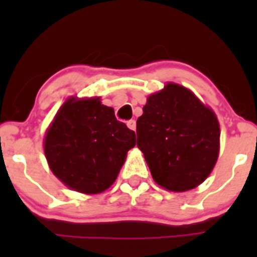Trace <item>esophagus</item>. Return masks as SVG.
<instances>
[{
	"label": "esophagus",
	"mask_w": 257,
	"mask_h": 257,
	"mask_svg": "<svg viewBox=\"0 0 257 257\" xmlns=\"http://www.w3.org/2000/svg\"><path fill=\"white\" fill-rule=\"evenodd\" d=\"M127 127H128L130 130L135 131V128H136V122H135V119H130V121H127Z\"/></svg>",
	"instance_id": "34e87169"
}]
</instances>
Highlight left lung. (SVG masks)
Returning a JSON list of instances; mask_svg holds the SVG:
<instances>
[{"label":"left lung","mask_w":257,"mask_h":257,"mask_svg":"<svg viewBox=\"0 0 257 257\" xmlns=\"http://www.w3.org/2000/svg\"><path fill=\"white\" fill-rule=\"evenodd\" d=\"M138 148L158 185L187 192L207 179L220 149L213 110L184 86L169 82L152 94L136 122Z\"/></svg>","instance_id":"1"}]
</instances>
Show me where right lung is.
<instances>
[{"instance_id":"obj_1","label":"right lung","mask_w":257,"mask_h":257,"mask_svg":"<svg viewBox=\"0 0 257 257\" xmlns=\"http://www.w3.org/2000/svg\"><path fill=\"white\" fill-rule=\"evenodd\" d=\"M136 135L99 97H70L56 113L44 148L52 174L68 188L97 194L115 181Z\"/></svg>"}]
</instances>
